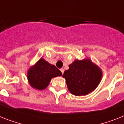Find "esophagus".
Listing matches in <instances>:
<instances>
[{"instance_id":"obj_1","label":"esophagus","mask_w":124,"mask_h":124,"mask_svg":"<svg viewBox=\"0 0 124 124\" xmlns=\"http://www.w3.org/2000/svg\"><path fill=\"white\" fill-rule=\"evenodd\" d=\"M60 71L62 72V74H64V69H62H62H60Z\"/></svg>"}]
</instances>
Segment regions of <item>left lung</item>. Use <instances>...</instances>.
<instances>
[{
  "label": "left lung",
  "instance_id": "obj_1",
  "mask_svg": "<svg viewBox=\"0 0 124 124\" xmlns=\"http://www.w3.org/2000/svg\"><path fill=\"white\" fill-rule=\"evenodd\" d=\"M62 77L66 80L69 91L74 95L89 94L97 88L102 78V72L89 59L76 60L69 65Z\"/></svg>",
  "mask_w": 124,
  "mask_h": 124
}]
</instances>
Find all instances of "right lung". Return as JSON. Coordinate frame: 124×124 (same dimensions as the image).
I'll return each instance as SVG.
<instances>
[{
  "mask_svg": "<svg viewBox=\"0 0 124 124\" xmlns=\"http://www.w3.org/2000/svg\"><path fill=\"white\" fill-rule=\"evenodd\" d=\"M62 75L61 71L55 65L49 64L43 59H40L35 65L30 67L27 78L33 88L43 90L47 87L53 78Z\"/></svg>",
  "mask_w": 124,
  "mask_h": 124,
  "instance_id": "1",
  "label": "right lung"
}]
</instances>
